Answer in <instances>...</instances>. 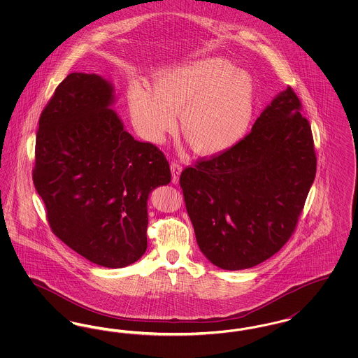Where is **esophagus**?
Listing matches in <instances>:
<instances>
[{
  "label": "esophagus",
  "mask_w": 358,
  "mask_h": 358,
  "mask_svg": "<svg viewBox=\"0 0 358 358\" xmlns=\"http://www.w3.org/2000/svg\"><path fill=\"white\" fill-rule=\"evenodd\" d=\"M171 182H173V184H178V181H180V176H181V171H182V168H181L177 162H171Z\"/></svg>",
  "instance_id": "esophagus-1"
}]
</instances>
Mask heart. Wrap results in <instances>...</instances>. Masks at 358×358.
Listing matches in <instances>:
<instances>
[{
	"mask_svg": "<svg viewBox=\"0 0 358 358\" xmlns=\"http://www.w3.org/2000/svg\"><path fill=\"white\" fill-rule=\"evenodd\" d=\"M127 110L138 136L161 145L176 130L193 152L215 157L235 148L247 134L254 114L255 85L232 62L209 56L155 73L153 90L131 85Z\"/></svg>",
	"mask_w": 358,
	"mask_h": 358,
	"instance_id": "heart-1",
	"label": "heart"
}]
</instances>
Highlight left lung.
Listing matches in <instances>:
<instances>
[{
	"instance_id": "1",
	"label": "left lung",
	"mask_w": 358,
	"mask_h": 358,
	"mask_svg": "<svg viewBox=\"0 0 358 358\" xmlns=\"http://www.w3.org/2000/svg\"><path fill=\"white\" fill-rule=\"evenodd\" d=\"M315 171L311 127L287 87L235 148L181 173L200 251L229 271L270 259L294 232Z\"/></svg>"
}]
</instances>
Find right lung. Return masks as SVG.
<instances>
[{
  "instance_id": "1",
  "label": "right lung",
  "mask_w": 358,
  "mask_h": 358,
  "mask_svg": "<svg viewBox=\"0 0 358 358\" xmlns=\"http://www.w3.org/2000/svg\"><path fill=\"white\" fill-rule=\"evenodd\" d=\"M115 101L108 79L69 73L41 113L34 171L53 234L107 268L145 254L149 196L171 180L165 155L126 131Z\"/></svg>"
}]
</instances>
